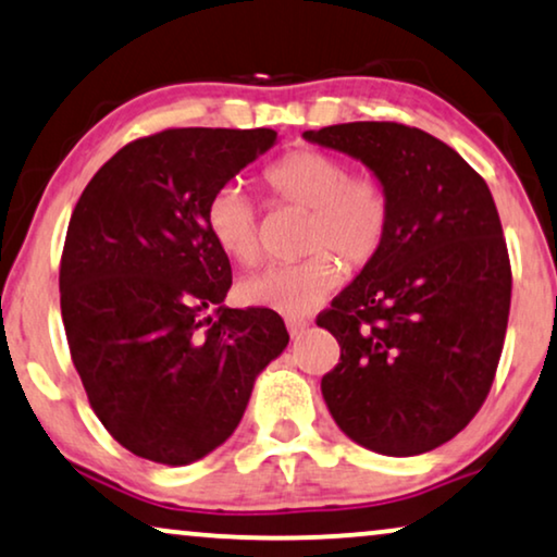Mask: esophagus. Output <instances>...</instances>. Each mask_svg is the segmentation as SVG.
<instances>
[{
    "mask_svg": "<svg viewBox=\"0 0 557 557\" xmlns=\"http://www.w3.org/2000/svg\"><path fill=\"white\" fill-rule=\"evenodd\" d=\"M285 323H287V331H290L293 338H300L310 325V321H306V318H298V315H287Z\"/></svg>",
    "mask_w": 557,
    "mask_h": 557,
    "instance_id": "1",
    "label": "esophagus"
}]
</instances>
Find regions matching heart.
Instances as JSON below:
<instances>
[{"label":"heart","instance_id":"1","mask_svg":"<svg viewBox=\"0 0 557 557\" xmlns=\"http://www.w3.org/2000/svg\"><path fill=\"white\" fill-rule=\"evenodd\" d=\"M267 185L287 203L310 211L308 249L302 262L270 264L239 285L247 306L270 308L287 315H306L344 277L333 249L348 264H367L384 244L389 226V201L372 177H351L336 154L295 150L267 170ZM206 224L219 249L236 262L251 264L259 257L257 211L247 190L226 183L213 193Z\"/></svg>","mask_w":557,"mask_h":557}]
</instances>
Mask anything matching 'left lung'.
<instances>
[{
  "label": "left lung",
  "mask_w": 557,
  "mask_h": 557,
  "mask_svg": "<svg viewBox=\"0 0 557 557\" xmlns=\"http://www.w3.org/2000/svg\"><path fill=\"white\" fill-rule=\"evenodd\" d=\"M302 137L359 160L389 201L380 251L318 315L341 346L323 399L359 446L428 454L469 425L499 364L511 270L494 198L422 129L348 122Z\"/></svg>",
  "instance_id": "1"
}]
</instances>
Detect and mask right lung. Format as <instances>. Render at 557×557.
Returning <instances> with one entry per match:
<instances>
[{
	"instance_id": "obj_1",
	"label": "right lung",
	"mask_w": 557,
	"mask_h": 557,
	"mask_svg": "<svg viewBox=\"0 0 557 557\" xmlns=\"http://www.w3.org/2000/svg\"><path fill=\"white\" fill-rule=\"evenodd\" d=\"M277 139L272 129H165L103 162L73 209L61 313L96 418L147 461L188 466L239 425L285 351L274 310L224 306L232 264L206 209Z\"/></svg>"
}]
</instances>
